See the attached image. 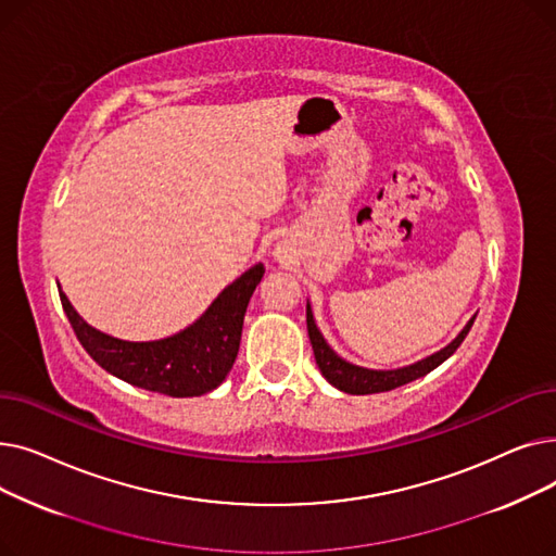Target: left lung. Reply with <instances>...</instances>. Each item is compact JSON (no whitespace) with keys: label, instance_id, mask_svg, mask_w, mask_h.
I'll list each match as a JSON object with an SVG mask.
<instances>
[{"label":"left lung","instance_id":"left-lung-1","mask_svg":"<svg viewBox=\"0 0 556 556\" xmlns=\"http://www.w3.org/2000/svg\"><path fill=\"white\" fill-rule=\"evenodd\" d=\"M473 319H469V325H466L462 329V333L448 344L444 346L442 352H437L415 365H407V367H401V369H388V371H381V369H365V367H358V365H352L342 361L333 349L327 344V340L323 338V333H319V329L315 327V319H313V311H311V304H306V329H308V338H311V344H313V354H315V363L319 367V371H323V376L327 378V381L346 392V394H376V392H388V390H394V388H401L405 383L415 381V378H421L426 376L428 371H432L434 367H440L448 356H453L457 352V346L464 342L466 333L471 331L473 327Z\"/></svg>","mask_w":556,"mask_h":556}]
</instances>
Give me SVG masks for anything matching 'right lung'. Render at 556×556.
Returning <instances> with one entry per match:
<instances>
[{
    "label": "right lung",
    "instance_id": "obj_1",
    "mask_svg": "<svg viewBox=\"0 0 556 556\" xmlns=\"http://www.w3.org/2000/svg\"><path fill=\"white\" fill-rule=\"evenodd\" d=\"M263 273V263H256L191 327L153 342H128L97 331L74 311L63 290L58 293L78 342L105 371L135 388L185 399L207 394L225 381L239 354L248 302Z\"/></svg>",
    "mask_w": 556,
    "mask_h": 556
}]
</instances>
